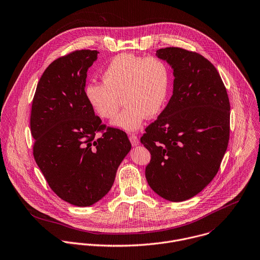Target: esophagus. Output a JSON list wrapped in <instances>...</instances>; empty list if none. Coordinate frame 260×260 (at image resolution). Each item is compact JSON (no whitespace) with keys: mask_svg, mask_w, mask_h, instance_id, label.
Returning <instances> with one entry per match:
<instances>
[{"mask_svg":"<svg viewBox=\"0 0 260 260\" xmlns=\"http://www.w3.org/2000/svg\"><path fill=\"white\" fill-rule=\"evenodd\" d=\"M129 140H130V142H131V144L133 146H137L139 144V139H138V137L136 135H133V134L130 135L129 136Z\"/></svg>","mask_w":260,"mask_h":260,"instance_id":"esophagus-1","label":"esophagus"}]
</instances>
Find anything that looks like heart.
Returning a JSON list of instances; mask_svg holds the SVG:
<instances>
[{
    "label": "heart",
    "instance_id": "heart-1",
    "mask_svg": "<svg viewBox=\"0 0 260 260\" xmlns=\"http://www.w3.org/2000/svg\"><path fill=\"white\" fill-rule=\"evenodd\" d=\"M171 81L170 68L161 58L121 53L104 71V84L89 83L85 92L95 114L103 119H112L117 114L122 98L126 107L112 124L133 132L147 116L155 117L164 110Z\"/></svg>",
    "mask_w": 260,
    "mask_h": 260
}]
</instances>
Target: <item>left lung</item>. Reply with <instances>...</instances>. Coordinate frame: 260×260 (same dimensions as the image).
I'll return each instance as SVG.
<instances>
[{
  "instance_id": "left-lung-1",
  "label": "left lung",
  "mask_w": 260,
  "mask_h": 260,
  "mask_svg": "<svg viewBox=\"0 0 260 260\" xmlns=\"http://www.w3.org/2000/svg\"><path fill=\"white\" fill-rule=\"evenodd\" d=\"M173 70V95L140 138L151 159L150 187L172 202L188 200L215 177L227 150L230 103L216 68L203 55L179 47L156 51Z\"/></svg>"
}]
</instances>
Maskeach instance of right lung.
<instances>
[{"label": "right lung", "mask_w": 260, "mask_h": 260, "mask_svg": "<svg viewBox=\"0 0 260 260\" xmlns=\"http://www.w3.org/2000/svg\"><path fill=\"white\" fill-rule=\"evenodd\" d=\"M98 53L76 50L51 62L38 82L31 109L35 161L50 188L78 207L91 206L108 193L131 149L127 134L102 124L87 100V70Z\"/></svg>", "instance_id": "add662e5"}]
</instances>
